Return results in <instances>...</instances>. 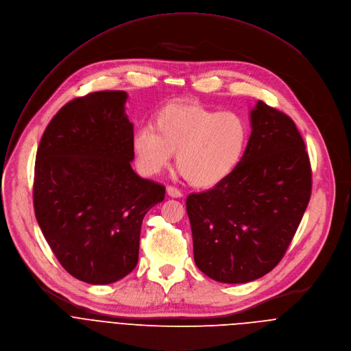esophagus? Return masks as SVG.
Listing matches in <instances>:
<instances>
[{
    "label": "esophagus",
    "instance_id": "obj_1",
    "mask_svg": "<svg viewBox=\"0 0 351 351\" xmlns=\"http://www.w3.org/2000/svg\"><path fill=\"white\" fill-rule=\"evenodd\" d=\"M167 193H169V197H171V198H181L182 197V192L180 189H177L176 186H171V185L167 186Z\"/></svg>",
    "mask_w": 351,
    "mask_h": 351
}]
</instances>
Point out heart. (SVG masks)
Here are the masks:
<instances>
[{"instance_id": "1", "label": "heart", "mask_w": 351, "mask_h": 351, "mask_svg": "<svg viewBox=\"0 0 351 351\" xmlns=\"http://www.w3.org/2000/svg\"><path fill=\"white\" fill-rule=\"evenodd\" d=\"M250 128L234 111H216L195 103H171L163 107L153 125L138 128L132 149L141 171L162 173L177 152V167L197 188L223 182L241 162Z\"/></svg>"}]
</instances>
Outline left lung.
Here are the masks:
<instances>
[{"label": "left lung", "instance_id": "left-lung-1", "mask_svg": "<svg viewBox=\"0 0 351 351\" xmlns=\"http://www.w3.org/2000/svg\"><path fill=\"white\" fill-rule=\"evenodd\" d=\"M236 170L186 198L193 259L220 283L254 282L289 248L311 197V166L294 121L258 100Z\"/></svg>", "mask_w": 351, "mask_h": 351}]
</instances>
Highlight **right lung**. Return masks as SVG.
<instances>
[{"instance_id": "add662e5", "label": "right lung", "mask_w": 351, "mask_h": 351, "mask_svg": "<svg viewBox=\"0 0 351 351\" xmlns=\"http://www.w3.org/2000/svg\"><path fill=\"white\" fill-rule=\"evenodd\" d=\"M123 90L66 103L47 125L34 165L33 204L43 236L69 275L110 285L134 270L141 226L165 185L139 177Z\"/></svg>"}]
</instances>
